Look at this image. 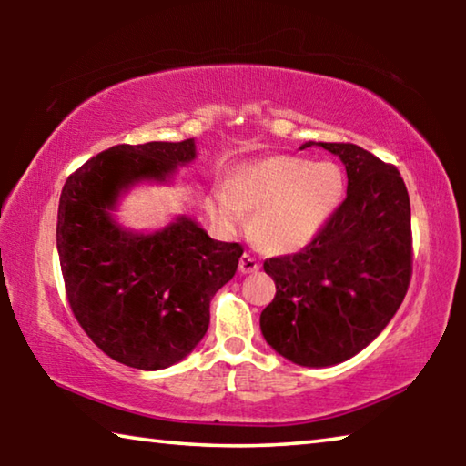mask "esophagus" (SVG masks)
<instances>
[{
  "instance_id": "1",
  "label": "esophagus",
  "mask_w": 466,
  "mask_h": 466,
  "mask_svg": "<svg viewBox=\"0 0 466 466\" xmlns=\"http://www.w3.org/2000/svg\"><path fill=\"white\" fill-rule=\"evenodd\" d=\"M238 269L242 275H248V273H257L258 269H261V265H258V261L252 255H248V252H244V255L240 257V263H238Z\"/></svg>"
}]
</instances>
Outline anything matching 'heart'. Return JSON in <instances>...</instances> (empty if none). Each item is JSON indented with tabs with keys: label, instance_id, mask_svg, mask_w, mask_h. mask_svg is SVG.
<instances>
[{
	"label": "heart",
	"instance_id": "heart-1",
	"mask_svg": "<svg viewBox=\"0 0 466 466\" xmlns=\"http://www.w3.org/2000/svg\"><path fill=\"white\" fill-rule=\"evenodd\" d=\"M347 178L335 162L298 156H267L236 167L230 185L209 193L208 214L232 234L247 224L265 250L291 255L309 247L333 222L345 201Z\"/></svg>",
	"mask_w": 466,
	"mask_h": 466
}]
</instances>
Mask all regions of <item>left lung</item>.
Wrapping results in <instances>:
<instances>
[{
    "label": "left lung",
    "mask_w": 466,
    "mask_h": 466,
    "mask_svg": "<svg viewBox=\"0 0 466 466\" xmlns=\"http://www.w3.org/2000/svg\"><path fill=\"white\" fill-rule=\"evenodd\" d=\"M339 156L347 197L325 232L296 255L267 258L273 302L261 333L306 368L341 364L389 325L411 279V205L399 170L353 144L306 141Z\"/></svg>",
    "instance_id": "obj_1"
}]
</instances>
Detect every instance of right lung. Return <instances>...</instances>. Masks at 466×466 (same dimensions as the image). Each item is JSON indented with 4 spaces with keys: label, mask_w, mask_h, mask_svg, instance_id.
Wrapping results in <instances>:
<instances>
[{
    "label": "right lung",
    "mask_w": 466,
    "mask_h": 466,
    "mask_svg": "<svg viewBox=\"0 0 466 466\" xmlns=\"http://www.w3.org/2000/svg\"><path fill=\"white\" fill-rule=\"evenodd\" d=\"M195 139L115 146L63 185L57 252L74 317L125 366L164 370L209 327V302L238 269L242 247L219 242L188 216L136 232L115 218L137 185H168L195 162Z\"/></svg>",
    "instance_id": "right-lung-1"
}]
</instances>
